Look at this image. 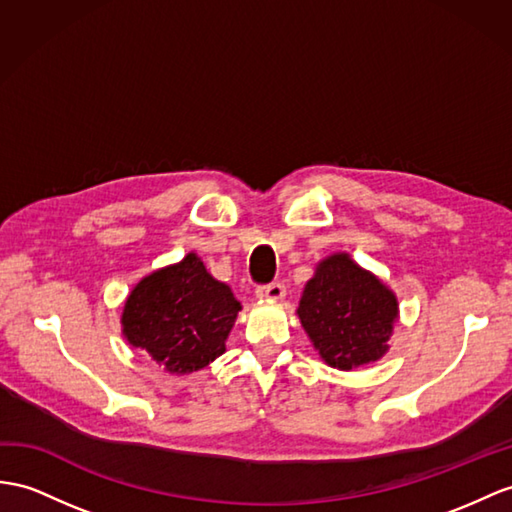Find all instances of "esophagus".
Masks as SVG:
<instances>
[{"label": "esophagus", "mask_w": 512, "mask_h": 512, "mask_svg": "<svg viewBox=\"0 0 512 512\" xmlns=\"http://www.w3.org/2000/svg\"><path fill=\"white\" fill-rule=\"evenodd\" d=\"M284 295H286V289L280 282H271L265 286H258L256 289L258 299H271V302H280V299H284Z\"/></svg>", "instance_id": "34e87169"}]
</instances>
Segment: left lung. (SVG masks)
I'll use <instances>...</instances> for the list:
<instances>
[{"label": "left lung", "instance_id": "1", "mask_svg": "<svg viewBox=\"0 0 512 512\" xmlns=\"http://www.w3.org/2000/svg\"><path fill=\"white\" fill-rule=\"evenodd\" d=\"M297 317L326 365L352 371L389 352L400 304L376 273L336 252L315 267L304 286Z\"/></svg>", "mask_w": 512, "mask_h": 512}]
</instances>
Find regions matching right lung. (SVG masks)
I'll return each instance as SVG.
<instances>
[{"mask_svg": "<svg viewBox=\"0 0 512 512\" xmlns=\"http://www.w3.org/2000/svg\"><path fill=\"white\" fill-rule=\"evenodd\" d=\"M241 302L210 276L195 252L134 284L121 313V332L176 376L208 367L226 352Z\"/></svg>", "mask_w": 512, "mask_h": 512, "instance_id": "obj_1", "label": "right lung"}]
</instances>
